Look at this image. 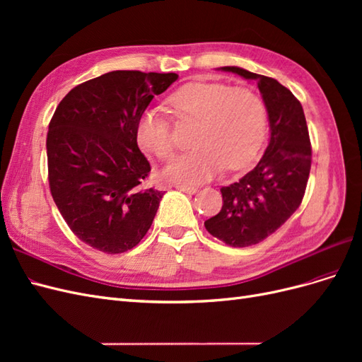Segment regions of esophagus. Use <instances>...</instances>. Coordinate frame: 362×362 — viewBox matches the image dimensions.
<instances>
[{"label": "esophagus", "mask_w": 362, "mask_h": 362, "mask_svg": "<svg viewBox=\"0 0 362 362\" xmlns=\"http://www.w3.org/2000/svg\"><path fill=\"white\" fill-rule=\"evenodd\" d=\"M175 187H177L181 192H184V193H189V194H194L196 192H198V189H196L194 185H189V184H177Z\"/></svg>", "instance_id": "1"}]
</instances>
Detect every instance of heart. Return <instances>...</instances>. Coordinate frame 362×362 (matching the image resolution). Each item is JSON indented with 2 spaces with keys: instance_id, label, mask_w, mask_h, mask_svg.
Returning <instances> with one entry per match:
<instances>
[{
  "instance_id": "obj_1",
  "label": "heart",
  "mask_w": 362,
  "mask_h": 362,
  "mask_svg": "<svg viewBox=\"0 0 362 362\" xmlns=\"http://www.w3.org/2000/svg\"><path fill=\"white\" fill-rule=\"evenodd\" d=\"M178 119H194L190 151L173 158L163 175L173 182L193 184L210 180L223 166L242 170L255 161L267 133V108L249 87L222 83H189L169 98ZM136 136L139 145L160 160L175 148L170 120L157 108L140 115Z\"/></svg>"
}]
</instances>
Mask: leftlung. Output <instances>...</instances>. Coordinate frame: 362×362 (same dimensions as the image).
<instances>
[{"label":"left lung","instance_id":"obj_1","mask_svg":"<svg viewBox=\"0 0 362 362\" xmlns=\"http://www.w3.org/2000/svg\"><path fill=\"white\" fill-rule=\"evenodd\" d=\"M222 71L254 80L264 100L270 141L257 166L222 187V210L205 221L206 231L233 247L267 238L302 204L311 169V141L302 104L275 78L237 66Z\"/></svg>","mask_w":362,"mask_h":362}]
</instances>
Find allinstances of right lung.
I'll use <instances>...</instances> for the list:
<instances>
[{
  "mask_svg": "<svg viewBox=\"0 0 362 362\" xmlns=\"http://www.w3.org/2000/svg\"><path fill=\"white\" fill-rule=\"evenodd\" d=\"M177 74L113 71L63 98L47 134L48 182L64 222L104 254L139 245L163 192L148 189L151 166L137 146L140 115Z\"/></svg>",
  "mask_w": 362,
  "mask_h": 362,
  "instance_id": "add662e5",
  "label": "right lung"
}]
</instances>
